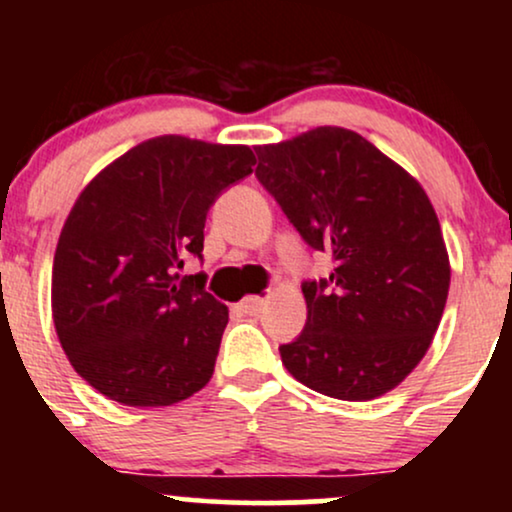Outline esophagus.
I'll use <instances>...</instances> for the list:
<instances>
[{"label":"esophagus","mask_w":512,"mask_h":512,"mask_svg":"<svg viewBox=\"0 0 512 512\" xmlns=\"http://www.w3.org/2000/svg\"><path fill=\"white\" fill-rule=\"evenodd\" d=\"M262 305H264V301L262 298H257V296H250V298H243V301L238 303V310L243 315H260V310H262Z\"/></svg>","instance_id":"34e87169"}]
</instances>
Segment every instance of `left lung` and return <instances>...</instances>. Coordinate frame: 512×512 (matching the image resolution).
<instances>
[{
  "mask_svg": "<svg viewBox=\"0 0 512 512\" xmlns=\"http://www.w3.org/2000/svg\"><path fill=\"white\" fill-rule=\"evenodd\" d=\"M257 180L330 279L303 281L308 320L279 354L320 395L366 402L419 366L450 289V262L431 199L402 166L344 127H317L257 146Z\"/></svg>",
  "mask_w": 512,
  "mask_h": 512,
  "instance_id": "1",
  "label": "left lung"
}]
</instances>
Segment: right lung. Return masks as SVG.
Instances as JSON below:
<instances>
[{"mask_svg":"<svg viewBox=\"0 0 512 512\" xmlns=\"http://www.w3.org/2000/svg\"><path fill=\"white\" fill-rule=\"evenodd\" d=\"M250 146L149 139L103 168L69 211L52 320L76 373L127 407H168L209 383L228 308L180 276L202 257L216 197L252 173Z\"/></svg>","mask_w":512,"mask_h":512,"instance_id":"obj_1","label":"right lung"}]
</instances>
